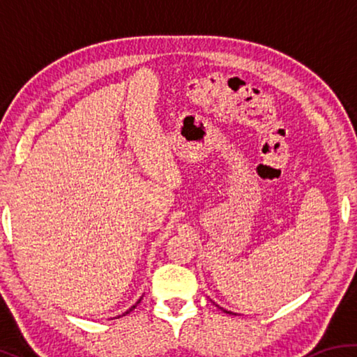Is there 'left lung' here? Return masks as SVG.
Masks as SVG:
<instances>
[{
    "label": "left lung",
    "instance_id": "left-lung-1",
    "mask_svg": "<svg viewBox=\"0 0 357 357\" xmlns=\"http://www.w3.org/2000/svg\"><path fill=\"white\" fill-rule=\"evenodd\" d=\"M220 309H222V307H220ZM223 310V309H222ZM223 312H227V313H229V315H231V312H228V310H223Z\"/></svg>",
    "mask_w": 357,
    "mask_h": 357
}]
</instances>
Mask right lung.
<instances>
[{
	"label": "right lung",
	"instance_id": "right-lung-1",
	"mask_svg": "<svg viewBox=\"0 0 357 357\" xmlns=\"http://www.w3.org/2000/svg\"><path fill=\"white\" fill-rule=\"evenodd\" d=\"M140 301H142V298H140V299H138V301L135 302V305H132V307H130V309H129L128 312H124V313H123V315H119V317H124V315H128V313H129V312H132V310H134V309H135V307L138 305V302H140Z\"/></svg>",
	"mask_w": 357,
	"mask_h": 357
}]
</instances>
